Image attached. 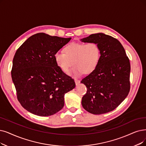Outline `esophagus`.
I'll return each mask as SVG.
<instances>
[{"instance_id": "obj_1", "label": "esophagus", "mask_w": 146, "mask_h": 146, "mask_svg": "<svg viewBox=\"0 0 146 146\" xmlns=\"http://www.w3.org/2000/svg\"><path fill=\"white\" fill-rule=\"evenodd\" d=\"M74 81H75V84H76V85H78L80 83V81L78 79H75Z\"/></svg>"}]
</instances>
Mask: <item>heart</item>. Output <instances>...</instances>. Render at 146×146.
<instances>
[{"label":"heart","instance_id":"obj_1","mask_svg":"<svg viewBox=\"0 0 146 146\" xmlns=\"http://www.w3.org/2000/svg\"><path fill=\"white\" fill-rule=\"evenodd\" d=\"M63 53L57 51L54 55L57 66L63 72H68L73 65L75 66L69 72L73 77H79L83 73L89 74L97 68L101 58V48L95 42L77 43L67 45Z\"/></svg>","mask_w":146,"mask_h":146}]
</instances>
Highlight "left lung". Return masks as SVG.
Returning <instances> with one entry per match:
<instances>
[{
	"mask_svg": "<svg viewBox=\"0 0 146 146\" xmlns=\"http://www.w3.org/2000/svg\"><path fill=\"white\" fill-rule=\"evenodd\" d=\"M81 41L96 43L101 52L96 69L81 81L87 88L82 98V106L93 114L111 111L124 101L130 90L129 58L117 39L104 33L92 34Z\"/></svg>",
	"mask_w": 146,
	"mask_h": 146,
	"instance_id": "8db88e82",
	"label": "left lung"
}]
</instances>
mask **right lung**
Returning a JSON list of instances; mask_svg holds the SVG:
<instances>
[{"instance_id":"1","label":"right lung","mask_w":146,"mask_h":146,"mask_svg":"<svg viewBox=\"0 0 146 146\" xmlns=\"http://www.w3.org/2000/svg\"><path fill=\"white\" fill-rule=\"evenodd\" d=\"M71 39L38 33L17 50L11 77L17 99L28 111L49 116L63 107L64 96L75 83L57 66L54 55Z\"/></svg>"}]
</instances>
